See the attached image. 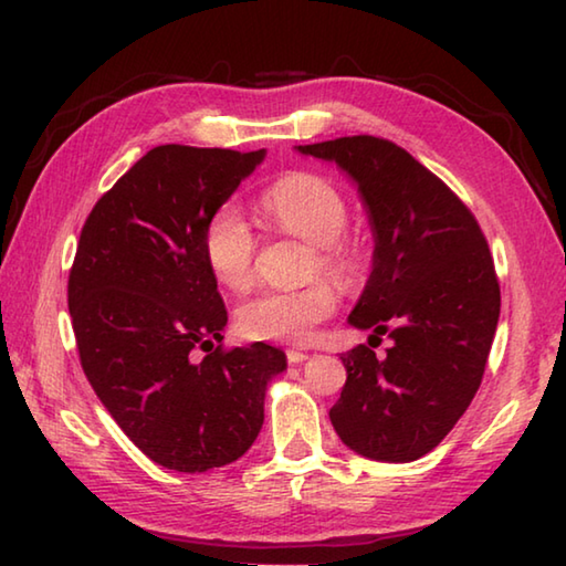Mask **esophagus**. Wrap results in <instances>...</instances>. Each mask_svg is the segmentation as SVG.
<instances>
[{
    "label": "esophagus",
    "mask_w": 566,
    "mask_h": 566,
    "mask_svg": "<svg viewBox=\"0 0 566 566\" xmlns=\"http://www.w3.org/2000/svg\"><path fill=\"white\" fill-rule=\"evenodd\" d=\"M285 358H289L291 365H298V363H303V360H308V353H303V350H289V353H285Z\"/></svg>",
    "instance_id": "esophagus-1"
}]
</instances>
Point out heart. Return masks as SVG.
<instances>
[{"label":"heart","mask_w":566,"mask_h":566,"mask_svg":"<svg viewBox=\"0 0 566 566\" xmlns=\"http://www.w3.org/2000/svg\"><path fill=\"white\" fill-rule=\"evenodd\" d=\"M261 211L277 231L315 245V268L335 281H350L358 273L363 253L345 235L348 203L331 181L315 174H291L265 188ZM258 241L241 208L226 203L208 218L203 255L213 277L226 289L243 291L255 275ZM338 295L333 285L315 281L303 289H263L235 311V323L245 338L301 345L311 340L315 325L331 318Z\"/></svg>","instance_id":"b5f03b06"}]
</instances>
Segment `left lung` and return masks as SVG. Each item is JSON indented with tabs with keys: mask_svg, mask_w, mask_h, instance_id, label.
Masks as SVG:
<instances>
[{
	"mask_svg": "<svg viewBox=\"0 0 566 566\" xmlns=\"http://www.w3.org/2000/svg\"><path fill=\"white\" fill-rule=\"evenodd\" d=\"M295 148L358 186L375 251L348 323L392 338L385 358L368 345L340 355L348 380L331 422L363 458L412 462L438 448L482 382L500 321L488 241L470 208L392 142L343 136Z\"/></svg>",
	"mask_w": 566,
	"mask_h": 566,
	"instance_id": "8db88e82",
	"label": "left lung"
}]
</instances>
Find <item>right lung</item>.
Here are the masks:
<instances>
[{
    "label": "right lung",
    "mask_w": 566,
    "mask_h": 566,
    "mask_svg": "<svg viewBox=\"0 0 566 566\" xmlns=\"http://www.w3.org/2000/svg\"><path fill=\"white\" fill-rule=\"evenodd\" d=\"M263 158L156 146L98 198L78 238L69 313L82 368L126 438L166 470L241 458L289 365L265 343L216 345L228 313L203 255L208 218Z\"/></svg>",
    "instance_id": "right-lung-1"
}]
</instances>
